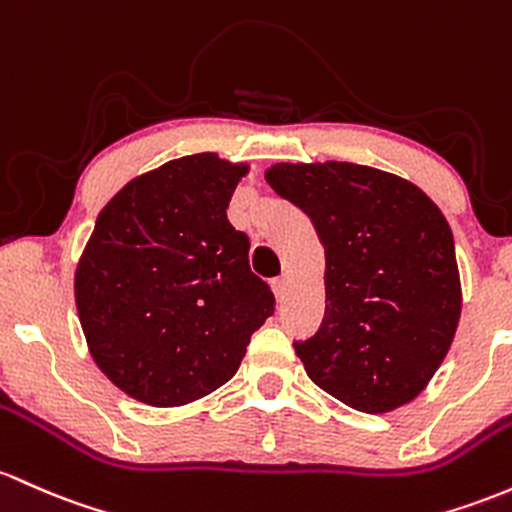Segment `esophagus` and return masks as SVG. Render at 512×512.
<instances>
[{
	"label": "esophagus",
	"instance_id": "obj_1",
	"mask_svg": "<svg viewBox=\"0 0 512 512\" xmlns=\"http://www.w3.org/2000/svg\"><path fill=\"white\" fill-rule=\"evenodd\" d=\"M272 291H274V296H277V299L282 301L284 296H286V291H289V277H286V274H282V277L274 279Z\"/></svg>",
	"mask_w": 512,
	"mask_h": 512
}]
</instances>
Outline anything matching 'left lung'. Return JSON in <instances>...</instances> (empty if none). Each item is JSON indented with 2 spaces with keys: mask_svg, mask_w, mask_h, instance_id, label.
<instances>
[{
  "mask_svg": "<svg viewBox=\"0 0 512 512\" xmlns=\"http://www.w3.org/2000/svg\"><path fill=\"white\" fill-rule=\"evenodd\" d=\"M269 187L325 247V318L294 350L311 381L362 413L411 403L447 357L459 316L454 238L420 187L355 162H277Z\"/></svg>",
  "mask_w": 512,
  "mask_h": 512,
  "instance_id": "obj_1",
  "label": "left lung"
}]
</instances>
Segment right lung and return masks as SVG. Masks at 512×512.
<instances>
[{"instance_id":"right-lung-1","label":"right lung","mask_w":512,"mask_h":512,"mask_svg":"<svg viewBox=\"0 0 512 512\" xmlns=\"http://www.w3.org/2000/svg\"><path fill=\"white\" fill-rule=\"evenodd\" d=\"M247 162L184 155L138 174L99 211L75 269L89 355L140 403L177 408L221 389L274 313L228 221Z\"/></svg>"}]
</instances>
